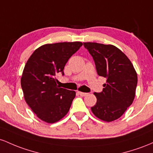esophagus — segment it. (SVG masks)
<instances>
[{"mask_svg":"<svg viewBox=\"0 0 153 153\" xmlns=\"http://www.w3.org/2000/svg\"><path fill=\"white\" fill-rule=\"evenodd\" d=\"M79 95H81V96H87L88 95V93H87V92H78Z\"/></svg>","mask_w":153,"mask_h":153,"instance_id":"esophagus-1","label":"esophagus"}]
</instances>
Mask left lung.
Segmentation results:
<instances>
[{
    "instance_id": "obj_1",
    "label": "left lung",
    "mask_w": 153,
    "mask_h": 153,
    "mask_svg": "<svg viewBox=\"0 0 153 153\" xmlns=\"http://www.w3.org/2000/svg\"><path fill=\"white\" fill-rule=\"evenodd\" d=\"M84 46L93 58L97 74L106 79L102 92L94 93L97 102L91 110L102 121L118 119L134 99L136 71L127 56L112 45L84 42Z\"/></svg>"
}]
</instances>
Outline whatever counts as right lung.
<instances>
[{
    "mask_svg": "<svg viewBox=\"0 0 153 153\" xmlns=\"http://www.w3.org/2000/svg\"><path fill=\"white\" fill-rule=\"evenodd\" d=\"M81 42L46 44L35 50L26 63L21 79L24 97L42 121L55 123L64 117L74 99V91L57 85L56 76L61 73Z\"/></svg>",
    "mask_w": 153,
    "mask_h": 153,
    "instance_id": "right-lung-1",
    "label": "right lung"
}]
</instances>
